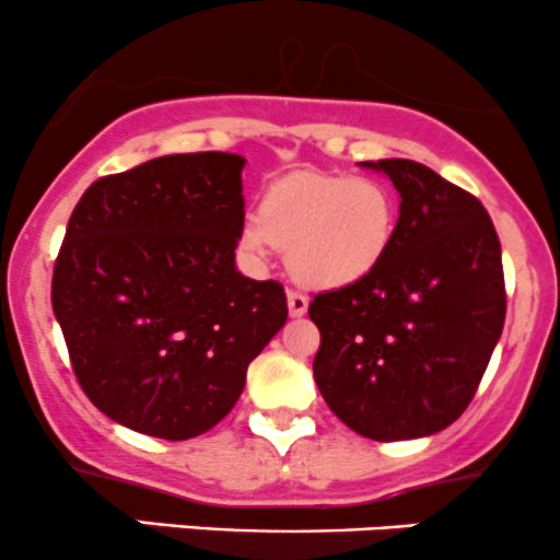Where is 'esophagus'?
Instances as JSON below:
<instances>
[{
  "label": "esophagus",
  "mask_w": 560,
  "mask_h": 560,
  "mask_svg": "<svg viewBox=\"0 0 560 560\" xmlns=\"http://www.w3.org/2000/svg\"><path fill=\"white\" fill-rule=\"evenodd\" d=\"M287 302H289V316H292V318L305 316V311H307V298H305V294L298 292V289H289Z\"/></svg>",
  "instance_id": "1"
}]
</instances>
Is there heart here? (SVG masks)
<instances>
[{
	"label": "heart",
	"instance_id": "heart-1",
	"mask_svg": "<svg viewBox=\"0 0 560 560\" xmlns=\"http://www.w3.org/2000/svg\"><path fill=\"white\" fill-rule=\"evenodd\" d=\"M395 231V195L378 178L294 173L262 191L258 218L242 226V247L255 258L287 249L294 279L339 289L376 271Z\"/></svg>",
	"mask_w": 560,
	"mask_h": 560
}]
</instances>
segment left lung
<instances>
[{"label":"left lung","mask_w":560,"mask_h":560,"mask_svg":"<svg viewBox=\"0 0 560 560\" xmlns=\"http://www.w3.org/2000/svg\"><path fill=\"white\" fill-rule=\"evenodd\" d=\"M400 191L387 258L350 287L313 298V376L334 413L369 440H416L477 395L505 320L492 218L471 191L413 160L363 163Z\"/></svg>","instance_id":"8db88e82"}]
</instances>
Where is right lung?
Listing matches in <instances>:
<instances>
[{
  "mask_svg": "<svg viewBox=\"0 0 560 560\" xmlns=\"http://www.w3.org/2000/svg\"><path fill=\"white\" fill-rule=\"evenodd\" d=\"M242 168L229 152L147 160L96 178L70 215L55 316L81 389L133 432L213 429L284 326V287L234 268Z\"/></svg>",
  "mask_w": 560,
  "mask_h": 560,
  "instance_id": "add662e5",
  "label": "right lung"
}]
</instances>
